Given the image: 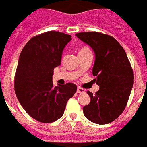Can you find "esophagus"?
Returning a JSON list of instances; mask_svg holds the SVG:
<instances>
[{
  "label": "esophagus",
  "instance_id": "esophagus-1",
  "mask_svg": "<svg viewBox=\"0 0 147 147\" xmlns=\"http://www.w3.org/2000/svg\"><path fill=\"white\" fill-rule=\"evenodd\" d=\"M77 92H78V94H82V93H84V92H85V90L83 89V88H82V87H78V89H77Z\"/></svg>",
  "mask_w": 147,
  "mask_h": 147
}]
</instances>
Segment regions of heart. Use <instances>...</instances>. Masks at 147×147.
<instances>
[{"label":"heart","mask_w":147,"mask_h":147,"mask_svg":"<svg viewBox=\"0 0 147 147\" xmlns=\"http://www.w3.org/2000/svg\"><path fill=\"white\" fill-rule=\"evenodd\" d=\"M85 50H88V48H82L80 50V52H82V51H85Z\"/></svg>","instance_id":"heart-1"}]
</instances>
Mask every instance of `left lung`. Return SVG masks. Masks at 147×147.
<instances>
[{"label":"left lung","instance_id":"1","mask_svg":"<svg viewBox=\"0 0 147 147\" xmlns=\"http://www.w3.org/2000/svg\"><path fill=\"white\" fill-rule=\"evenodd\" d=\"M76 36L93 49L92 74L99 86L95 94L87 91L89 104L83 113L90 121L105 125L123 113L130 95L134 73L125 51L113 37L99 32H81Z\"/></svg>","mask_w":147,"mask_h":147}]
</instances>
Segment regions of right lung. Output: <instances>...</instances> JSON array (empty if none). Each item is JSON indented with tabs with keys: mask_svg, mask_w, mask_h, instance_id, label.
I'll return each mask as SVG.
<instances>
[{
	"mask_svg": "<svg viewBox=\"0 0 147 147\" xmlns=\"http://www.w3.org/2000/svg\"><path fill=\"white\" fill-rule=\"evenodd\" d=\"M71 35L48 31L26 43L18 59L14 90L20 104L34 120L52 123L62 117L67 101L76 93L74 83L53 86L54 68L61 61L62 53Z\"/></svg>",
	"mask_w": 147,
	"mask_h": 147,
	"instance_id": "1",
	"label": "right lung"
}]
</instances>
